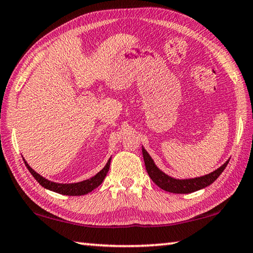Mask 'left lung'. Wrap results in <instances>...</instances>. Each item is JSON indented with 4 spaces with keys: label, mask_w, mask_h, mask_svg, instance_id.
Instances as JSON below:
<instances>
[{
    "label": "left lung",
    "mask_w": 253,
    "mask_h": 253,
    "mask_svg": "<svg viewBox=\"0 0 253 253\" xmlns=\"http://www.w3.org/2000/svg\"><path fill=\"white\" fill-rule=\"evenodd\" d=\"M144 163L146 166V170L149 175V177L152 178V181L156 184L157 186H160L162 190L170 192V193H176V194H187V193H193L209 186L210 184H212L215 179L220 176L221 173L223 172L224 169L228 165L230 160L226 161L223 165H221L219 169H216L213 172L209 173L204 176L194 177V178H174L169 176L166 173L163 172L157 168V165L154 163L153 158L147 153L146 149L142 147Z\"/></svg>",
    "instance_id": "left-lung-1"
}]
</instances>
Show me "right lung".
<instances>
[{
    "label": "right lung",
    "mask_w": 253,
    "mask_h": 253,
    "mask_svg": "<svg viewBox=\"0 0 253 253\" xmlns=\"http://www.w3.org/2000/svg\"><path fill=\"white\" fill-rule=\"evenodd\" d=\"M23 161H24L25 166H27L29 169V172L32 174V176L37 179L38 183H39L41 186H43L44 188H46V190L55 192V193H59L62 195L79 196V195H84V194L90 193L91 191H93L95 188H97L100 185L109 170L111 157L109 158L108 162H107V164L104 166V169L99 170L95 176H92L88 179H84V181L77 182V183H55L52 181H49V179L41 176L40 174H38L36 170L32 169L31 166L28 164L24 158Z\"/></svg>",
    "instance_id": "obj_1"
}]
</instances>
